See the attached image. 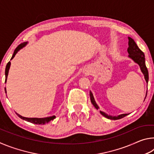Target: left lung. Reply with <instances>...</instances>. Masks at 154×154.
I'll use <instances>...</instances> for the list:
<instances>
[{
  "mask_svg": "<svg viewBox=\"0 0 154 154\" xmlns=\"http://www.w3.org/2000/svg\"><path fill=\"white\" fill-rule=\"evenodd\" d=\"M128 52L129 54V56H128L129 58H130L132 60H133L134 62H136V63H137L139 65V66L140 68V71H141V72H143V74L144 75L145 81L147 83L148 80H149V74H148V70L145 65V59L144 53H143V52L139 48V47L137 46L136 43H135V41L132 39L131 37H128ZM90 96L91 102H92V105L94 106V107L96 109H99L98 106L97 105V104H96L92 93L91 92H90ZM146 96H147V94H146ZM100 113L102 114L104 117H105V118L110 119H113V120H116V119L123 118L125 116H126L127 115H128V114H122V115H119L118 116H108L107 114L104 113L103 111H100Z\"/></svg>",
  "mask_w": 154,
  "mask_h": 154,
  "instance_id": "obj_1",
  "label": "left lung"
}]
</instances>
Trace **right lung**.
<instances>
[{
  "instance_id": "1",
  "label": "right lung",
  "mask_w": 154,
  "mask_h": 154,
  "mask_svg": "<svg viewBox=\"0 0 154 154\" xmlns=\"http://www.w3.org/2000/svg\"><path fill=\"white\" fill-rule=\"evenodd\" d=\"M28 43V42H24V43H21L20 45H18L16 49H15V51L14 52V54H13V56L11 57V60H12L13 58H14L15 54L17 53V51L20 50V49H22V48H24V47ZM10 66H11V62H9L8 63H7V66H6V69H5V83L7 82V76H8V73H9V68ZM5 93H7V90H6V88H5ZM16 114L18 116V117H20L21 119H24V120H26L27 122H29L30 123H32V124H45L48 123V122H50L51 120H53L54 119L56 118V116H50V117H47V118H25V117H23L22 116H20L18 113H16Z\"/></svg>"
}]
</instances>
